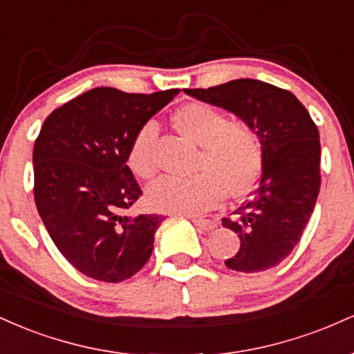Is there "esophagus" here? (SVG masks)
Here are the masks:
<instances>
[{
    "label": "esophagus",
    "mask_w": 354,
    "mask_h": 354,
    "mask_svg": "<svg viewBox=\"0 0 354 354\" xmlns=\"http://www.w3.org/2000/svg\"><path fill=\"white\" fill-rule=\"evenodd\" d=\"M191 221H193L194 226L201 231H211V230L216 228V223L211 221V219H206V218H191Z\"/></svg>",
    "instance_id": "34e87169"
}]
</instances>
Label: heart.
I'll list each match as a JSON object with an SVG mask.
<instances>
[{
    "label": "heart",
    "mask_w": 354,
    "mask_h": 354,
    "mask_svg": "<svg viewBox=\"0 0 354 354\" xmlns=\"http://www.w3.org/2000/svg\"><path fill=\"white\" fill-rule=\"evenodd\" d=\"M180 135L201 148L198 169L189 178L161 176L148 188L154 209L173 214H196L216 206L225 193L243 198L254 188L263 168L259 135L245 121H231L219 109L205 103H188L171 116ZM158 128L153 121L136 129L128 148V163L138 176L156 171Z\"/></svg>",
    "instance_id": "1"
}]
</instances>
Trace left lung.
Here are the masks:
<instances>
[{
    "mask_svg": "<svg viewBox=\"0 0 354 354\" xmlns=\"http://www.w3.org/2000/svg\"><path fill=\"white\" fill-rule=\"evenodd\" d=\"M193 98L225 108L251 124L263 145L258 186L223 226L238 234V253L226 259L233 271L270 270L293 251L318 200L319 133L293 93L265 81L241 78L203 89Z\"/></svg>",
    "mask_w": 354,
    "mask_h": 354,
    "instance_id": "1",
    "label": "left lung"
}]
</instances>
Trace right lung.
<instances>
[{
  "mask_svg": "<svg viewBox=\"0 0 354 354\" xmlns=\"http://www.w3.org/2000/svg\"><path fill=\"white\" fill-rule=\"evenodd\" d=\"M180 89L93 88L51 113L35 141V203L59 253L104 283L146 265L163 216L128 209L143 194L126 165L131 138Z\"/></svg>",
  "mask_w": 354,
  "mask_h": 354,
  "instance_id": "add662e5",
  "label": "right lung"
}]
</instances>
